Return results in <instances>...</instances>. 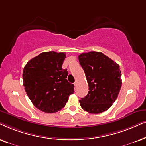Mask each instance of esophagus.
Segmentation results:
<instances>
[{"label":"esophagus","instance_id":"esophagus-1","mask_svg":"<svg viewBox=\"0 0 146 146\" xmlns=\"http://www.w3.org/2000/svg\"><path fill=\"white\" fill-rule=\"evenodd\" d=\"M77 81H75V82L74 83V85H75V87H76V86H77Z\"/></svg>","mask_w":146,"mask_h":146}]
</instances>
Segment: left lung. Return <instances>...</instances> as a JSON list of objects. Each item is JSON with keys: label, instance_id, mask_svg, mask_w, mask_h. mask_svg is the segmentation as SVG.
<instances>
[{"label": "left lung", "instance_id": "1", "mask_svg": "<svg viewBox=\"0 0 146 146\" xmlns=\"http://www.w3.org/2000/svg\"><path fill=\"white\" fill-rule=\"evenodd\" d=\"M79 61L88 83L89 91L79 100L81 107L90 113L108 110L117 98L121 87L119 65L101 52L79 55Z\"/></svg>", "mask_w": 146, "mask_h": 146}]
</instances>
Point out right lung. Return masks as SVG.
<instances>
[{
  "instance_id": "right-lung-1",
  "label": "right lung",
  "mask_w": 146,
  "mask_h": 146,
  "mask_svg": "<svg viewBox=\"0 0 146 146\" xmlns=\"http://www.w3.org/2000/svg\"><path fill=\"white\" fill-rule=\"evenodd\" d=\"M65 53L44 52L31 59L23 69V85L33 104L42 111L51 113L65 107L74 85L62 69Z\"/></svg>"
}]
</instances>
